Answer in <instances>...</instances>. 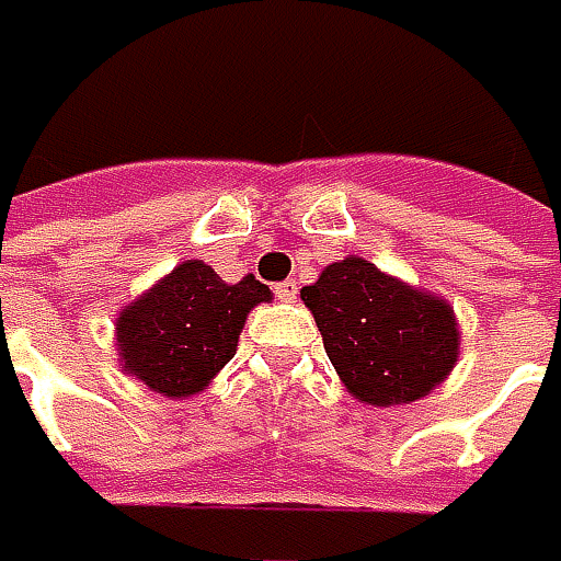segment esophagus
Returning a JSON list of instances; mask_svg holds the SVG:
<instances>
[{"label":"esophagus","mask_w":561,"mask_h":561,"mask_svg":"<svg viewBox=\"0 0 561 561\" xmlns=\"http://www.w3.org/2000/svg\"><path fill=\"white\" fill-rule=\"evenodd\" d=\"M297 280H280L277 287H274V294H277V300H284V302H290V300H297Z\"/></svg>","instance_id":"esophagus-1"}]
</instances>
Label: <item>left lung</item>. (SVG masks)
<instances>
[{
	"label": "left lung",
	"mask_w": 561,
	"mask_h": 561,
	"mask_svg": "<svg viewBox=\"0 0 561 561\" xmlns=\"http://www.w3.org/2000/svg\"><path fill=\"white\" fill-rule=\"evenodd\" d=\"M300 297L316 316L332 367L360 402H415L457 364L454 309L364 259L329 264Z\"/></svg>",
	"instance_id": "8db88e82"
}]
</instances>
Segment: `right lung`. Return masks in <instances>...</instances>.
Returning <instances> with one entry per match:
<instances>
[{
    "mask_svg": "<svg viewBox=\"0 0 561 561\" xmlns=\"http://www.w3.org/2000/svg\"><path fill=\"white\" fill-rule=\"evenodd\" d=\"M271 290L245 274L226 284L204 261H184L117 319L121 364L162 396H194L222 370L252 306Z\"/></svg>",
    "mask_w": 561,
    "mask_h": 561,
    "instance_id": "1",
    "label": "right lung"
}]
</instances>
